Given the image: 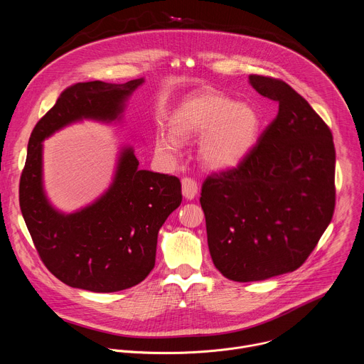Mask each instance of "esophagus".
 <instances>
[{"label":"esophagus","mask_w":364,"mask_h":364,"mask_svg":"<svg viewBox=\"0 0 364 364\" xmlns=\"http://www.w3.org/2000/svg\"><path fill=\"white\" fill-rule=\"evenodd\" d=\"M181 186H183V196H184L186 198H188V200H193V198L196 197L197 188H198L197 181L193 180V178H190V177H184V178L181 180Z\"/></svg>","instance_id":"obj_1"}]
</instances>
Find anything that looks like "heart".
<instances>
[{
	"label": "heart",
	"instance_id": "heart-1",
	"mask_svg": "<svg viewBox=\"0 0 364 364\" xmlns=\"http://www.w3.org/2000/svg\"><path fill=\"white\" fill-rule=\"evenodd\" d=\"M171 135H159V154L173 160L178 141L201 138L198 157L209 168L228 170L240 164L256 142L259 117L245 103L207 90L184 99L170 117Z\"/></svg>",
	"mask_w": 364,
	"mask_h": 364
}]
</instances>
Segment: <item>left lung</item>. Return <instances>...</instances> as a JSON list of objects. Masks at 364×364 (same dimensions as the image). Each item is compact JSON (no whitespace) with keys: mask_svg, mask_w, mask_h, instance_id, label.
<instances>
[{"mask_svg":"<svg viewBox=\"0 0 364 364\" xmlns=\"http://www.w3.org/2000/svg\"><path fill=\"white\" fill-rule=\"evenodd\" d=\"M249 82L279 103L278 115L245 160L212 173L200 194L213 264L237 282L298 269L336 205V148L328 125L284 80L250 75Z\"/></svg>","mask_w":364,"mask_h":364,"instance_id":"left-lung-1","label":"left lung"}]
</instances>
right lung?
<instances>
[{"instance_id": "obj_1", "label": "right lung", "mask_w": 364, "mask_h": 364, "mask_svg": "<svg viewBox=\"0 0 364 364\" xmlns=\"http://www.w3.org/2000/svg\"><path fill=\"white\" fill-rule=\"evenodd\" d=\"M142 82L75 83L30 135L20 178L21 213L43 264L69 287L117 292L144 281L155 265L159 230L181 204L180 180L138 170L132 148L122 151L109 190L80 212L59 213L43 191L41 141L83 118H119L127 97Z\"/></svg>"}]
</instances>
